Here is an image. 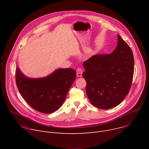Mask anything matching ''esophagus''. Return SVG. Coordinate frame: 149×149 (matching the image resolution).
<instances>
[{"instance_id":"1","label":"esophagus","mask_w":149,"mask_h":149,"mask_svg":"<svg viewBox=\"0 0 149 149\" xmlns=\"http://www.w3.org/2000/svg\"><path fill=\"white\" fill-rule=\"evenodd\" d=\"M82 72H83V71H82V70L81 68H77V75L78 77H82Z\"/></svg>"}]
</instances>
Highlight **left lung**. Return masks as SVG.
Returning <instances> with one entry per match:
<instances>
[{"instance_id": "8db88e82", "label": "left lung", "mask_w": 149, "mask_h": 149, "mask_svg": "<svg viewBox=\"0 0 149 149\" xmlns=\"http://www.w3.org/2000/svg\"><path fill=\"white\" fill-rule=\"evenodd\" d=\"M117 36V46L111 54L94 55L83 63L87 95L91 104L101 109H110L120 104L132 84L133 52L120 36Z\"/></svg>"}]
</instances>
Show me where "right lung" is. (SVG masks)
<instances>
[{"mask_svg": "<svg viewBox=\"0 0 149 149\" xmlns=\"http://www.w3.org/2000/svg\"><path fill=\"white\" fill-rule=\"evenodd\" d=\"M15 75L19 91L27 103L35 110L48 114L58 110L65 101L76 78V71L60 68L47 77L31 78L17 67Z\"/></svg>", "mask_w": 149, "mask_h": 149, "instance_id": "obj_1", "label": "right lung"}]
</instances>
